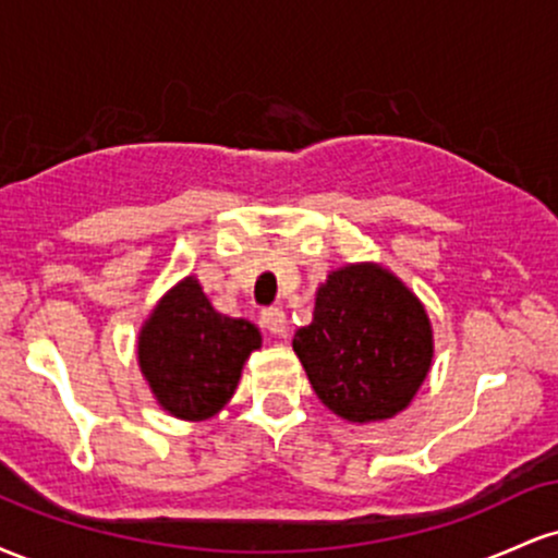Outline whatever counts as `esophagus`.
Returning a JSON list of instances; mask_svg holds the SVG:
<instances>
[{"mask_svg":"<svg viewBox=\"0 0 558 558\" xmlns=\"http://www.w3.org/2000/svg\"><path fill=\"white\" fill-rule=\"evenodd\" d=\"M262 325H265L272 336H278V338L286 336V328H288L286 312L283 310H265L262 312Z\"/></svg>","mask_w":558,"mask_h":558,"instance_id":"obj_1","label":"esophagus"}]
</instances>
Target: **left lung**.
I'll list each match as a JSON object with an SVG mask.
<instances>
[{
  "label": "left lung",
  "instance_id": "8db88e82",
  "mask_svg": "<svg viewBox=\"0 0 558 558\" xmlns=\"http://www.w3.org/2000/svg\"><path fill=\"white\" fill-rule=\"evenodd\" d=\"M317 399L356 425L412 403L433 367V325L409 286L375 262L343 265L319 283L315 312L293 336Z\"/></svg>",
  "mask_w": 558,
  "mask_h": 558
}]
</instances>
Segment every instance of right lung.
I'll return each instance as SVG.
<instances>
[{"instance_id": "right-lung-1", "label": "right lung", "mask_w": 558, "mask_h": 558, "mask_svg": "<svg viewBox=\"0 0 558 558\" xmlns=\"http://www.w3.org/2000/svg\"><path fill=\"white\" fill-rule=\"evenodd\" d=\"M259 345L257 325L217 312L196 275H185L144 319L136 354L159 407L170 417L204 422L233 399Z\"/></svg>"}]
</instances>
